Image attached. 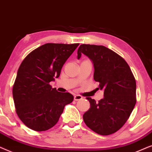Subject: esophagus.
<instances>
[{
	"instance_id": "34e87169",
	"label": "esophagus",
	"mask_w": 152,
	"mask_h": 152,
	"mask_svg": "<svg viewBox=\"0 0 152 152\" xmlns=\"http://www.w3.org/2000/svg\"><path fill=\"white\" fill-rule=\"evenodd\" d=\"M83 97L80 96V95H74V100L75 101H78L82 99Z\"/></svg>"
}]
</instances>
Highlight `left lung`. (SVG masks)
Masks as SVG:
<instances>
[{
  "mask_svg": "<svg viewBox=\"0 0 152 152\" xmlns=\"http://www.w3.org/2000/svg\"><path fill=\"white\" fill-rule=\"evenodd\" d=\"M77 58L84 54L94 65V80L104 91V98L96 103L87 99L90 108L84 113L86 124L98 134L107 135L122 127L136 103V83L129 64L116 53L104 46L81 44Z\"/></svg>",
  "mask_w": 152,
  "mask_h": 152,
  "instance_id": "8db88e82",
  "label": "left lung"
}]
</instances>
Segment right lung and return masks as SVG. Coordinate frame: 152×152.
I'll list each match as a JSON object with an SVG mask.
<instances>
[{
	"label": "right lung",
	"mask_w": 152,
	"mask_h": 152,
	"mask_svg": "<svg viewBox=\"0 0 152 152\" xmlns=\"http://www.w3.org/2000/svg\"><path fill=\"white\" fill-rule=\"evenodd\" d=\"M78 44L48 43L25 58L18 69L12 94L16 112L24 124L36 131L52 128L74 96L58 92L50 82L60 76L62 66Z\"/></svg>",
	"instance_id": "obj_1"
}]
</instances>
